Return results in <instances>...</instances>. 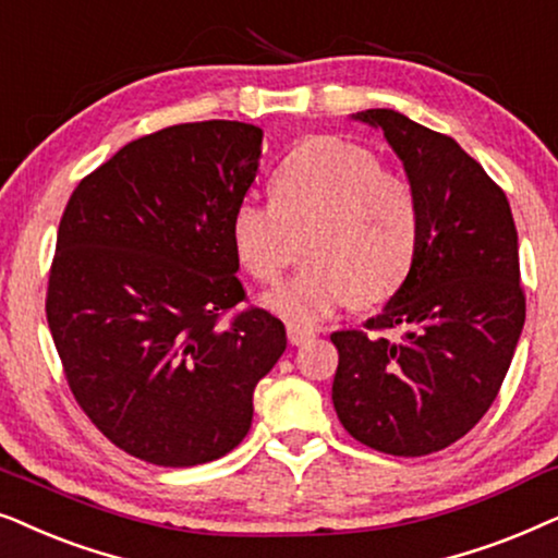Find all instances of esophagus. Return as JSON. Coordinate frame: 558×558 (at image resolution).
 Returning a JSON list of instances; mask_svg holds the SVG:
<instances>
[{"label":"esophagus","instance_id":"obj_1","mask_svg":"<svg viewBox=\"0 0 558 558\" xmlns=\"http://www.w3.org/2000/svg\"><path fill=\"white\" fill-rule=\"evenodd\" d=\"M286 331H288V339H291V344H303V341H308V339H314L316 333H314V329H311V326H303V324H293V322H288L286 324Z\"/></svg>","mask_w":558,"mask_h":558}]
</instances>
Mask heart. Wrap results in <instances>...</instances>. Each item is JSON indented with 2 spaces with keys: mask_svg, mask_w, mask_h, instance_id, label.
Instances as JSON below:
<instances>
[{
  "mask_svg": "<svg viewBox=\"0 0 558 558\" xmlns=\"http://www.w3.org/2000/svg\"><path fill=\"white\" fill-rule=\"evenodd\" d=\"M308 232V265L270 293L267 306L295 322H322L347 303L390 299L418 250V202L403 175L385 170L367 147L339 137L301 145L275 175V202L244 198L232 244L244 270L272 286Z\"/></svg>",
  "mask_w": 558,
  "mask_h": 558,
  "instance_id": "b5f03b06",
  "label": "heart"
}]
</instances>
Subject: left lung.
<instances>
[{
    "mask_svg": "<svg viewBox=\"0 0 558 558\" xmlns=\"http://www.w3.org/2000/svg\"><path fill=\"white\" fill-rule=\"evenodd\" d=\"M352 117L383 130L403 160L421 232L411 272L365 331L331 333V400L365 447L423 457L477 426L508 375L525 322L515 221L451 137L392 109Z\"/></svg>",
    "mask_w": 558,
    "mask_h": 558,
    "instance_id": "1",
    "label": "left lung"
}]
</instances>
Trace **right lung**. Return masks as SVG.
I'll use <instances>...</instances> for the list:
<instances>
[{
    "label": "right lung",
    "instance_id": "right-lung-1",
    "mask_svg": "<svg viewBox=\"0 0 558 558\" xmlns=\"http://www.w3.org/2000/svg\"><path fill=\"white\" fill-rule=\"evenodd\" d=\"M263 130L209 119L132 140L71 193L46 314L65 380L107 439L158 466L225 457L286 326L244 308L232 244Z\"/></svg>",
    "mask_w": 558,
    "mask_h": 558
}]
</instances>
